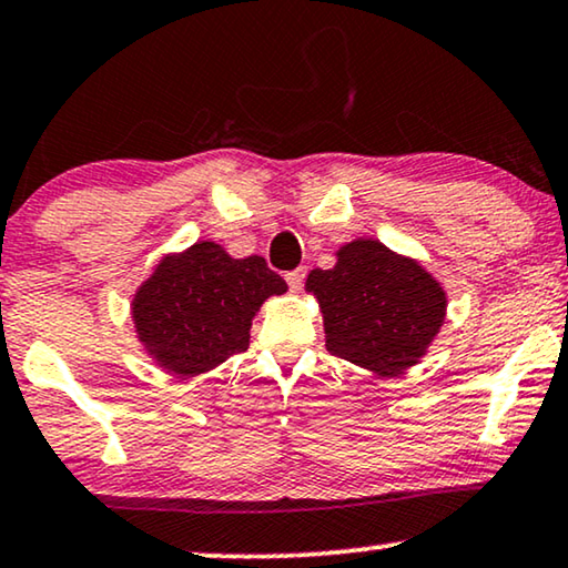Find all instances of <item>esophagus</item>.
<instances>
[{
  "label": "esophagus",
  "mask_w": 568,
  "mask_h": 568,
  "mask_svg": "<svg viewBox=\"0 0 568 568\" xmlns=\"http://www.w3.org/2000/svg\"><path fill=\"white\" fill-rule=\"evenodd\" d=\"M285 281H287V285H291V291H301L303 281H306V267H298V270H293V273H287Z\"/></svg>",
  "instance_id": "1"
}]
</instances>
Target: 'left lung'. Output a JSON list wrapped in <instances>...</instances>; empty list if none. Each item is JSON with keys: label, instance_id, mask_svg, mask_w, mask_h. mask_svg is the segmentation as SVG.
Here are the masks:
<instances>
[{"label": "left lung", "instance_id": "obj_1", "mask_svg": "<svg viewBox=\"0 0 568 568\" xmlns=\"http://www.w3.org/2000/svg\"><path fill=\"white\" fill-rule=\"evenodd\" d=\"M306 291L324 316L326 349L383 377L418 365L446 318L442 283L365 236L342 244L334 267L311 270Z\"/></svg>", "mask_w": 568, "mask_h": 568}]
</instances>
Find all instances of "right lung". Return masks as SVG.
Masks as SVG:
<instances>
[{
  "instance_id": "1",
  "label": "right lung",
  "mask_w": 568,
  "mask_h": 568,
  "mask_svg": "<svg viewBox=\"0 0 568 568\" xmlns=\"http://www.w3.org/2000/svg\"><path fill=\"white\" fill-rule=\"evenodd\" d=\"M285 291L265 257L236 260L203 240L158 262L134 293L132 324L155 365L196 377L247 349L255 313Z\"/></svg>"
}]
</instances>
